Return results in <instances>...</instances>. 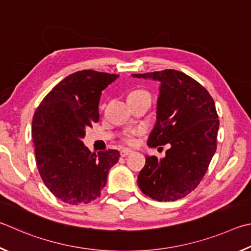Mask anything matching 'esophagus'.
Instances as JSON below:
<instances>
[{
	"instance_id": "obj_1",
	"label": "esophagus",
	"mask_w": 251,
	"mask_h": 251,
	"mask_svg": "<svg viewBox=\"0 0 251 251\" xmlns=\"http://www.w3.org/2000/svg\"><path fill=\"white\" fill-rule=\"evenodd\" d=\"M131 152H132V151L129 150V149H123V150L120 151V155H121L122 157H125V156H126V155H129Z\"/></svg>"
}]
</instances>
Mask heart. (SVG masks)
Segmentation results:
<instances>
[{
    "instance_id": "heart-1",
    "label": "heart",
    "mask_w": 251,
    "mask_h": 251,
    "mask_svg": "<svg viewBox=\"0 0 251 251\" xmlns=\"http://www.w3.org/2000/svg\"><path fill=\"white\" fill-rule=\"evenodd\" d=\"M140 95H149V94H148L147 91H143V90H134V91L131 92V94L129 95V97H134V96H140ZM129 97H128V98H129ZM137 134H139V131L138 130L130 131V132H128V133H126V135L125 142L129 143V144H132L134 142L133 137H134V135H137Z\"/></svg>"
}]
</instances>
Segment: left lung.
<instances>
[{
    "instance_id": "obj_1",
    "label": "left lung",
    "mask_w": 251,
    "mask_h": 251,
    "mask_svg": "<svg viewBox=\"0 0 251 251\" xmlns=\"http://www.w3.org/2000/svg\"><path fill=\"white\" fill-rule=\"evenodd\" d=\"M132 76L160 82L156 123L148 146H171L163 159L146 156L138 185L152 200L183 199L199 185L216 152L219 120L214 100L203 86L177 70Z\"/></svg>"
}]
</instances>
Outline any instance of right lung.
Here are the masks:
<instances>
[{"label": "right lung", "mask_w": 251, "mask_h": 251, "mask_svg": "<svg viewBox=\"0 0 251 251\" xmlns=\"http://www.w3.org/2000/svg\"><path fill=\"white\" fill-rule=\"evenodd\" d=\"M119 75L80 70L63 79L35 111L32 138L44 184L57 199L72 205L98 199L118 150L91 153L82 139L99 120L101 92Z\"/></svg>", "instance_id": "obj_1"}]
</instances>
